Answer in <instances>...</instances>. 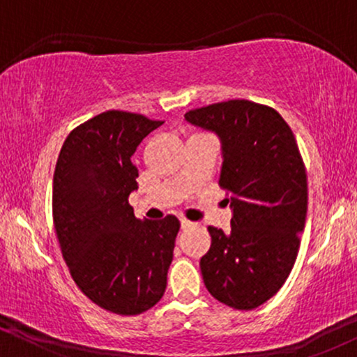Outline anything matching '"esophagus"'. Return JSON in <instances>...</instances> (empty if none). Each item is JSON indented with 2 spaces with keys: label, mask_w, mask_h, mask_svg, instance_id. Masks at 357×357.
<instances>
[{
  "label": "esophagus",
  "mask_w": 357,
  "mask_h": 357,
  "mask_svg": "<svg viewBox=\"0 0 357 357\" xmlns=\"http://www.w3.org/2000/svg\"><path fill=\"white\" fill-rule=\"evenodd\" d=\"M192 225H195V223H191V221L181 218V228H183V230H188V228H191Z\"/></svg>",
  "instance_id": "34e87169"
}]
</instances>
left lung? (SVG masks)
<instances>
[{
  "mask_svg": "<svg viewBox=\"0 0 357 357\" xmlns=\"http://www.w3.org/2000/svg\"><path fill=\"white\" fill-rule=\"evenodd\" d=\"M220 137L231 231L208 227L199 261L208 292L238 310L257 309L289 277L307 215V174L292 129L275 109L228 100L184 114Z\"/></svg>",
  "mask_w": 357,
  "mask_h": 357,
  "instance_id": "1",
  "label": "left lung"
}]
</instances>
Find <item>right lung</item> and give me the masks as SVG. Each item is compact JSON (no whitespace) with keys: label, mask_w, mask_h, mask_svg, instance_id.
<instances>
[{"label":"right lung","mask_w":357,"mask_h":357,"mask_svg":"<svg viewBox=\"0 0 357 357\" xmlns=\"http://www.w3.org/2000/svg\"><path fill=\"white\" fill-rule=\"evenodd\" d=\"M162 124L107 110L68 134L53 174V225L72 278L93 304L119 315L149 310L165 296L179 220L141 221L132 154Z\"/></svg>","instance_id":"right-lung-1"}]
</instances>
